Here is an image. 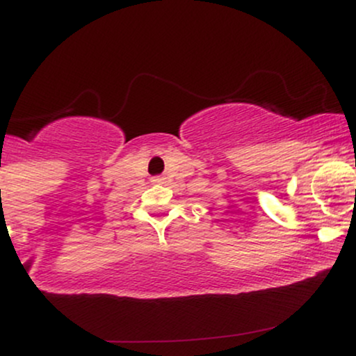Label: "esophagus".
I'll list each match as a JSON object with an SVG mask.
<instances>
[{
	"mask_svg": "<svg viewBox=\"0 0 356 356\" xmlns=\"http://www.w3.org/2000/svg\"><path fill=\"white\" fill-rule=\"evenodd\" d=\"M164 181V177H154V182H162Z\"/></svg>",
	"mask_w": 356,
	"mask_h": 356,
	"instance_id": "obj_1",
	"label": "esophagus"
}]
</instances>
